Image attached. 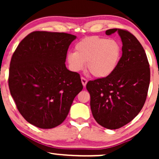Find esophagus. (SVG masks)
<instances>
[{
	"instance_id": "obj_1",
	"label": "esophagus",
	"mask_w": 159,
	"mask_h": 159,
	"mask_svg": "<svg viewBox=\"0 0 159 159\" xmlns=\"http://www.w3.org/2000/svg\"><path fill=\"white\" fill-rule=\"evenodd\" d=\"M81 81H82V85H83L84 87H85L87 84V82H88V80H87L84 77H81Z\"/></svg>"
}]
</instances>
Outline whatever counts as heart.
<instances>
[{
	"instance_id": "obj_1",
	"label": "heart",
	"mask_w": 159,
	"mask_h": 159,
	"mask_svg": "<svg viewBox=\"0 0 159 159\" xmlns=\"http://www.w3.org/2000/svg\"><path fill=\"white\" fill-rule=\"evenodd\" d=\"M121 54V45L116 40L91 36L79 41L75 46V53L67 54L66 59L73 71H81L86 63L88 72L102 79L115 71Z\"/></svg>"
}]
</instances>
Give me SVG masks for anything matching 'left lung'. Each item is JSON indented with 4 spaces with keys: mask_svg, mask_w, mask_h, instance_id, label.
Returning a JSON list of instances; mask_svg holds the SVG:
<instances>
[{
    "mask_svg": "<svg viewBox=\"0 0 159 159\" xmlns=\"http://www.w3.org/2000/svg\"><path fill=\"white\" fill-rule=\"evenodd\" d=\"M118 32L122 56L116 69L106 78L89 81L90 108L95 121L109 129L130 122L144 106L150 84V68L142 45L127 30L111 29L107 35Z\"/></svg>",
    "mask_w": 159,
    "mask_h": 159,
    "instance_id": "1",
    "label": "left lung"
}]
</instances>
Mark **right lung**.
I'll return each mask as SVG.
<instances>
[{
	"label": "right lung",
	"mask_w": 159,
	"mask_h": 159,
	"mask_svg": "<svg viewBox=\"0 0 159 159\" xmlns=\"http://www.w3.org/2000/svg\"><path fill=\"white\" fill-rule=\"evenodd\" d=\"M75 35L36 31L26 36L13 54L8 86L24 118L41 129H51L66 118L83 86L78 73L66 67Z\"/></svg>",
	"instance_id": "obj_1"
}]
</instances>
